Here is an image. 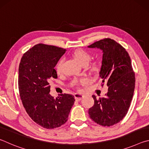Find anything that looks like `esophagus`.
Wrapping results in <instances>:
<instances>
[{"label":"esophagus","mask_w":149,"mask_h":149,"mask_svg":"<svg viewBox=\"0 0 149 149\" xmlns=\"http://www.w3.org/2000/svg\"><path fill=\"white\" fill-rule=\"evenodd\" d=\"M74 97L76 101H79V100H81L84 98V95L81 94H79V93H75Z\"/></svg>","instance_id":"1"}]
</instances>
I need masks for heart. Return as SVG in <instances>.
<instances>
[{"label":"heart","mask_w":149,"mask_h":149,"mask_svg":"<svg viewBox=\"0 0 149 149\" xmlns=\"http://www.w3.org/2000/svg\"><path fill=\"white\" fill-rule=\"evenodd\" d=\"M73 56L75 58V59L81 64L82 65H86L91 60V55L85 51V50L83 49H77L73 53ZM64 60L61 59L57 63L56 65V70L58 74H60L62 71V64L64 63ZM90 70L93 72H97L99 70V65H98L97 62H93L90 65ZM88 80L87 79H81L79 80H75L74 85L77 87L79 86V85L81 84H87Z\"/></svg>","instance_id":"1"}]
</instances>
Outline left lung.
Wrapping results in <instances>:
<instances>
[{
	"instance_id": "left-lung-1",
	"label": "left lung",
	"mask_w": 149,
	"mask_h": 149,
	"mask_svg": "<svg viewBox=\"0 0 149 149\" xmlns=\"http://www.w3.org/2000/svg\"><path fill=\"white\" fill-rule=\"evenodd\" d=\"M102 50L100 77L108 87L105 97L95 100L89 109L91 119L102 126L116 124L127 114L135 85V73L129 54L114 40L103 39L88 46Z\"/></svg>"
}]
</instances>
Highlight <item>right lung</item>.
<instances>
[{
	"label": "right lung",
	"mask_w": 149,
	"mask_h": 149,
	"mask_svg": "<svg viewBox=\"0 0 149 149\" xmlns=\"http://www.w3.org/2000/svg\"><path fill=\"white\" fill-rule=\"evenodd\" d=\"M65 50L37 44L25 52L19 63L18 88L22 104L29 117L46 129L64 124L74 104L72 95L62 94L54 99L49 94L50 80L58 77L54 67Z\"/></svg>",
	"instance_id": "right-lung-1"
}]
</instances>
